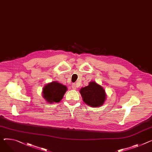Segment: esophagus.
Instances as JSON below:
<instances>
[{
    "instance_id": "34e87169",
    "label": "esophagus",
    "mask_w": 152,
    "mask_h": 152,
    "mask_svg": "<svg viewBox=\"0 0 152 152\" xmlns=\"http://www.w3.org/2000/svg\"><path fill=\"white\" fill-rule=\"evenodd\" d=\"M72 87V88H73V89H74V90H76V85L75 84H73Z\"/></svg>"
}]
</instances>
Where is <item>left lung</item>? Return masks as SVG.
<instances>
[{
  "label": "left lung",
  "mask_w": 152,
  "mask_h": 152,
  "mask_svg": "<svg viewBox=\"0 0 152 152\" xmlns=\"http://www.w3.org/2000/svg\"><path fill=\"white\" fill-rule=\"evenodd\" d=\"M83 101L87 105L98 107L103 104L106 99V94L103 88L95 82H90L88 86L80 90Z\"/></svg>",
  "instance_id": "left-lung-1"
}]
</instances>
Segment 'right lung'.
<instances>
[{
    "label": "right lung",
    "mask_w": 152,
    "mask_h": 152,
    "mask_svg": "<svg viewBox=\"0 0 152 152\" xmlns=\"http://www.w3.org/2000/svg\"><path fill=\"white\" fill-rule=\"evenodd\" d=\"M67 88L57 82H53L45 86L43 97L49 103H58L63 98Z\"/></svg>",
    "instance_id": "1"
}]
</instances>
